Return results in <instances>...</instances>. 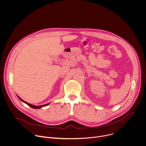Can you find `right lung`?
<instances>
[{"label": "right lung", "mask_w": 146, "mask_h": 146, "mask_svg": "<svg viewBox=\"0 0 146 146\" xmlns=\"http://www.w3.org/2000/svg\"><path fill=\"white\" fill-rule=\"evenodd\" d=\"M17 96H18V98H19V99H20V100H21L22 102H23L24 103H26L27 105H28L29 106H30L31 108H33V109H40V108H42V107H44V106H47V105H49V103H48V104H46V105H41V106H35V105H31V104H30V103H27V102H25L24 100H23L21 98H19L18 95H17Z\"/></svg>", "instance_id": "obj_1"}]
</instances>
